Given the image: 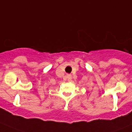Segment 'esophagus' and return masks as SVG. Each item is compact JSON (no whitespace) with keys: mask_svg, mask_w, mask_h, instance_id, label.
<instances>
[{"mask_svg":"<svg viewBox=\"0 0 132 132\" xmlns=\"http://www.w3.org/2000/svg\"><path fill=\"white\" fill-rule=\"evenodd\" d=\"M67 79H68V81H71L72 80V76L71 75H67Z\"/></svg>","mask_w":132,"mask_h":132,"instance_id":"34e87169","label":"esophagus"}]
</instances>
